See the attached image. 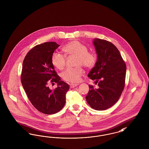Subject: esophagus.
<instances>
[{"label": "esophagus", "instance_id": "esophagus-1", "mask_svg": "<svg viewBox=\"0 0 149 149\" xmlns=\"http://www.w3.org/2000/svg\"><path fill=\"white\" fill-rule=\"evenodd\" d=\"M78 85H79L78 84H70V86L71 88H73L76 87Z\"/></svg>", "mask_w": 149, "mask_h": 149}]
</instances>
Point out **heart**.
Returning a JSON list of instances; mask_svg holds the SVG:
<instances>
[{"instance_id": "obj_1", "label": "heart", "mask_w": 149, "mask_h": 149, "mask_svg": "<svg viewBox=\"0 0 149 149\" xmlns=\"http://www.w3.org/2000/svg\"><path fill=\"white\" fill-rule=\"evenodd\" d=\"M65 54L60 52H54L51 56V63L58 70H63L65 66L66 56L77 57L74 68L66 69L61 74V77L65 81L76 83L80 81L84 74V70L80 66L85 69H91L97 63V56L91 52H88V48L79 41H72L66 44L63 47Z\"/></svg>"}]
</instances>
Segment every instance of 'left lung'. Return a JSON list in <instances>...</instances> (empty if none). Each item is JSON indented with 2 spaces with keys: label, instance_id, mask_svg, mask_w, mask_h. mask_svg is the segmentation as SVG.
<instances>
[{
  "label": "left lung",
  "instance_id": "left-lung-1",
  "mask_svg": "<svg viewBox=\"0 0 149 149\" xmlns=\"http://www.w3.org/2000/svg\"><path fill=\"white\" fill-rule=\"evenodd\" d=\"M93 43L98 59L88 75L98 87L89 85L85 98L92 108L102 111L113 106L120 98L125 85L126 65L112 43L97 38Z\"/></svg>",
  "mask_w": 149,
  "mask_h": 149
}]
</instances>
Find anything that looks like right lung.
<instances>
[{"mask_svg": "<svg viewBox=\"0 0 149 149\" xmlns=\"http://www.w3.org/2000/svg\"><path fill=\"white\" fill-rule=\"evenodd\" d=\"M59 45L47 42L37 45L29 51L23 62L22 84L32 104L46 114L59 112L66 102V93L69 85L57 74L51 63V56ZM58 83L50 90L49 83Z\"/></svg>", "mask_w": 149, "mask_h": 149, "instance_id": "add662e5", "label": "right lung"}]
</instances>
